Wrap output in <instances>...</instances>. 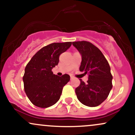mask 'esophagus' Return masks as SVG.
Listing matches in <instances>:
<instances>
[{"instance_id": "esophagus-1", "label": "esophagus", "mask_w": 135, "mask_h": 135, "mask_svg": "<svg viewBox=\"0 0 135 135\" xmlns=\"http://www.w3.org/2000/svg\"><path fill=\"white\" fill-rule=\"evenodd\" d=\"M74 78V76H72V75H71V76H70V80H72Z\"/></svg>"}]
</instances>
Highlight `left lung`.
I'll use <instances>...</instances> for the list:
<instances>
[{
	"mask_svg": "<svg viewBox=\"0 0 135 135\" xmlns=\"http://www.w3.org/2000/svg\"><path fill=\"white\" fill-rule=\"evenodd\" d=\"M72 44L82 56L80 71L88 74L87 83L80 79V85L75 89L77 98L86 106H98L106 100L112 88L109 64L101 51L92 43L77 41Z\"/></svg>",
	"mask_w": 135,
	"mask_h": 135,
	"instance_id": "8db88e82",
	"label": "left lung"
}]
</instances>
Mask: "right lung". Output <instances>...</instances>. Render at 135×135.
Instances as JSON below:
<instances>
[{
    "instance_id": "obj_1",
    "label": "right lung",
    "mask_w": 135,
    "mask_h": 135,
    "mask_svg": "<svg viewBox=\"0 0 135 135\" xmlns=\"http://www.w3.org/2000/svg\"><path fill=\"white\" fill-rule=\"evenodd\" d=\"M72 45V42L52 43L37 51L25 69L24 89L30 101L35 106L47 108L58 101L63 88L70 80V75L59 77L52 69L58 64L59 57Z\"/></svg>"
}]
</instances>
